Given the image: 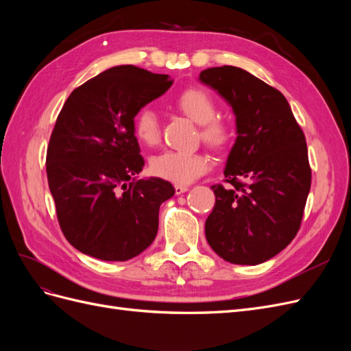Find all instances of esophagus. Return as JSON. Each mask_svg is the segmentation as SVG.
<instances>
[{
  "label": "esophagus",
  "instance_id": "34e87169",
  "mask_svg": "<svg viewBox=\"0 0 351 351\" xmlns=\"http://www.w3.org/2000/svg\"><path fill=\"white\" fill-rule=\"evenodd\" d=\"M189 190L187 186H180V184H176V195H182V193H186Z\"/></svg>",
  "mask_w": 351,
  "mask_h": 351
}]
</instances>
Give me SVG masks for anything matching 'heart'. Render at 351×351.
<instances>
[{"mask_svg":"<svg viewBox=\"0 0 351 351\" xmlns=\"http://www.w3.org/2000/svg\"><path fill=\"white\" fill-rule=\"evenodd\" d=\"M178 110L200 125V137L212 147H224L230 139L228 127L215 120L217 105L210 93L202 88H189L176 99ZM134 134L145 145L159 141V121L156 112L146 107L134 117ZM209 158L202 152L164 151L152 158L151 169L158 177L176 184H189L209 169Z\"/></svg>","mask_w":351,"mask_h":351,"instance_id":"heart-1","label":"heart"}]
</instances>
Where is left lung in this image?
<instances>
[{"label": "left lung", "instance_id": "8db88e82", "mask_svg": "<svg viewBox=\"0 0 351 351\" xmlns=\"http://www.w3.org/2000/svg\"><path fill=\"white\" fill-rule=\"evenodd\" d=\"M199 80L236 115L237 137L215 184L205 222L209 246L236 265H258L285 249L300 228L312 171L303 130L284 95L249 71L212 67Z\"/></svg>", "mask_w": 351, "mask_h": 351}]
</instances>
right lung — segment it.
I'll return each instance as SVG.
<instances>
[{
    "label": "right lung",
    "instance_id": "1",
    "mask_svg": "<svg viewBox=\"0 0 351 351\" xmlns=\"http://www.w3.org/2000/svg\"><path fill=\"white\" fill-rule=\"evenodd\" d=\"M173 80L117 66L74 89L58 114L47 176L62 234L101 261H129L149 247L159 206L176 190L162 178L137 180L145 165L134 117Z\"/></svg>",
    "mask_w": 351,
    "mask_h": 351
}]
</instances>
